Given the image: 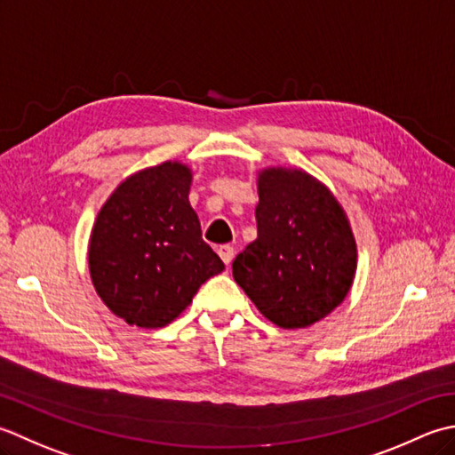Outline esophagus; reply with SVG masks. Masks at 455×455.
<instances>
[{
  "instance_id": "obj_1",
  "label": "esophagus",
  "mask_w": 455,
  "mask_h": 455,
  "mask_svg": "<svg viewBox=\"0 0 455 455\" xmlns=\"http://www.w3.org/2000/svg\"><path fill=\"white\" fill-rule=\"evenodd\" d=\"M234 247L231 245H220L218 247V255L221 257V261H224L228 267L231 265V261H234Z\"/></svg>"
}]
</instances>
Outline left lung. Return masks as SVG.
Here are the masks:
<instances>
[{"mask_svg":"<svg viewBox=\"0 0 455 455\" xmlns=\"http://www.w3.org/2000/svg\"><path fill=\"white\" fill-rule=\"evenodd\" d=\"M257 239L241 251L235 283L265 318L308 328L341 304L357 267L355 239L333 194L310 174H259Z\"/></svg>","mask_w":455,"mask_h":455,"instance_id":"8db88e82","label":"left lung"}]
</instances>
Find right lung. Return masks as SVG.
I'll use <instances>...</instances> for the list:
<instances>
[{"mask_svg":"<svg viewBox=\"0 0 455 455\" xmlns=\"http://www.w3.org/2000/svg\"><path fill=\"white\" fill-rule=\"evenodd\" d=\"M190 182L188 166L163 163L129 176L100 210L88 249L92 283L127 323L166 326L226 268L202 239Z\"/></svg>","mask_w":455,"mask_h":455,"instance_id":"add662e5","label":"right lung"}]
</instances>
